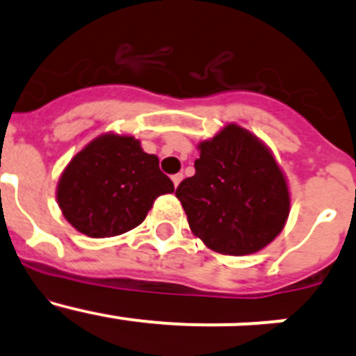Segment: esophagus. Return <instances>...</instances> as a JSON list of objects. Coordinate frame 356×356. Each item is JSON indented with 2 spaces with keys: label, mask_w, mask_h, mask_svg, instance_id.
Wrapping results in <instances>:
<instances>
[{
  "label": "esophagus",
  "mask_w": 356,
  "mask_h": 356,
  "mask_svg": "<svg viewBox=\"0 0 356 356\" xmlns=\"http://www.w3.org/2000/svg\"><path fill=\"white\" fill-rule=\"evenodd\" d=\"M182 179H184V175H182V172H179V174H174V175H172V182H174L175 188H177V186L181 184Z\"/></svg>",
  "instance_id": "obj_1"
}]
</instances>
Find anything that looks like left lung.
<instances>
[{"label": "left lung", "mask_w": 356, "mask_h": 356, "mask_svg": "<svg viewBox=\"0 0 356 356\" xmlns=\"http://www.w3.org/2000/svg\"><path fill=\"white\" fill-rule=\"evenodd\" d=\"M196 174L175 196L193 234L222 254H250L277 238L289 215V189L270 149L229 124L198 145Z\"/></svg>", "instance_id": "obj_1"}]
</instances>
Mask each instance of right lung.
<instances>
[{"label":"right lung","instance_id":"right-lung-1","mask_svg":"<svg viewBox=\"0 0 356 356\" xmlns=\"http://www.w3.org/2000/svg\"><path fill=\"white\" fill-rule=\"evenodd\" d=\"M174 184L132 136L103 134L70 160L56 188L63 217L89 238H111L138 227Z\"/></svg>","mask_w":356,"mask_h":356}]
</instances>
